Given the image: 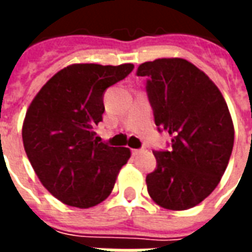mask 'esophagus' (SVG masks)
Returning <instances> with one entry per match:
<instances>
[{
	"label": "esophagus",
	"mask_w": 252,
	"mask_h": 252,
	"mask_svg": "<svg viewBox=\"0 0 252 252\" xmlns=\"http://www.w3.org/2000/svg\"><path fill=\"white\" fill-rule=\"evenodd\" d=\"M144 153V148H137V150H132V154L133 155H137V154Z\"/></svg>",
	"instance_id": "34e87169"
}]
</instances>
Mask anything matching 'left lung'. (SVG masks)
Listing matches in <instances>:
<instances>
[{"mask_svg": "<svg viewBox=\"0 0 252 252\" xmlns=\"http://www.w3.org/2000/svg\"><path fill=\"white\" fill-rule=\"evenodd\" d=\"M158 131L173 136L170 150L154 151L157 167L146 177L148 194L171 211L193 208L215 190L233 147L227 102L205 72L181 59H157L137 68Z\"/></svg>", "mask_w": 252, "mask_h": 252, "instance_id": "left-lung-1", "label": "left lung"}]
</instances>
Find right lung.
<instances>
[{
  "mask_svg": "<svg viewBox=\"0 0 252 252\" xmlns=\"http://www.w3.org/2000/svg\"><path fill=\"white\" fill-rule=\"evenodd\" d=\"M133 64H71L58 71L30 105L23 143L36 175L54 197L75 208L102 202L131 151L99 142L104 94Z\"/></svg>",
  "mask_w": 252,
  "mask_h": 252,
  "instance_id": "add662e5",
  "label": "right lung"
}]
</instances>
